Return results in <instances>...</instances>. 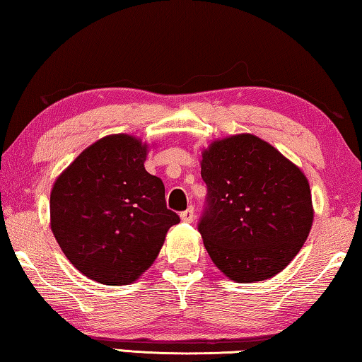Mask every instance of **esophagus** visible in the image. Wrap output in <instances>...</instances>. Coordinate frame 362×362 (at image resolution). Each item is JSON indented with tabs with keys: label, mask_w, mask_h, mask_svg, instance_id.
Masks as SVG:
<instances>
[{
	"label": "esophagus",
	"mask_w": 362,
	"mask_h": 362,
	"mask_svg": "<svg viewBox=\"0 0 362 362\" xmlns=\"http://www.w3.org/2000/svg\"><path fill=\"white\" fill-rule=\"evenodd\" d=\"M194 206H189L187 210L181 211V220L185 223H192L194 221Z\"/></svg>",
	"instance_id": "obj_1"
}]
</instances>
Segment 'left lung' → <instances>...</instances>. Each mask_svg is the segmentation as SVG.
<instances>
[{
	"mask_svg": "<svg viewBox=\"0 0 362 362\" xmlns=\"http://www.w3.org/2000/svg\"><path fill=\"white\" fill-rule=\"evenodd\" d=\"M200 167L209 194L199 233L211 262L242 284L281 272L313 226L315 210L303 171L248 133L213 141Z\"/></svg>",
	"mask_w": 362,
	"mask_h": 362,
	"instance_id": "obj_1",
	"label": "left lung"
}]
</instances>
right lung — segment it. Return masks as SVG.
I'll use <instances>...</instances> for the list:
<instances>
[{
  "label": "right lung",
  "instance_id": "1",
  "mask_svg": "<svg viewBox=\"0 0 362 362\" xmlns=\"http://www.w3.org/2000/svg\"><path fill=\"white\" fill-rule=\"evenodd\" d=\"M146 142L110 134L86 147L51 191V229L81 274L127 286L156 262L180 216L167 209L165 186L147 173Z\"/></svg>",
  "mask_w": 362,
  "mask_h": 362
}]
</instances>
